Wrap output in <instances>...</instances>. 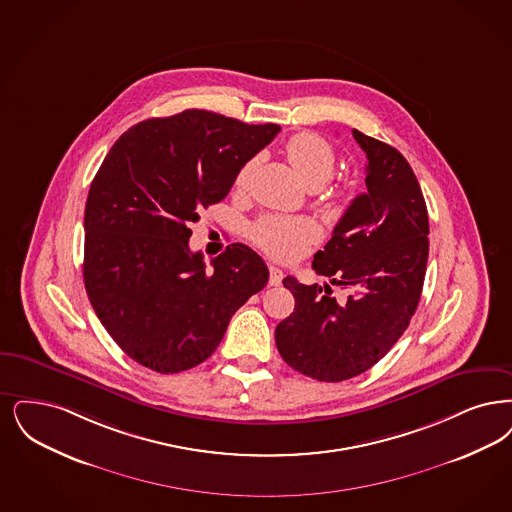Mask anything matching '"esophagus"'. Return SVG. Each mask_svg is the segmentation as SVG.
Listing matches in <instances>:
<instances>
[{"mask_svg": "<svg viewBox=\"0 0 512 512\" xmlns=\"http://www.w3.org/2000/svg\"><path fill=\"white\" fill-rule=\"evenodd\" d=\"M270 278H268V284L270 286H280L282 280H284V272L278 268V266H270Z\"/></svg>", "mask_w": 512, "mask_h": 512, "instance_id": "obj_1", "label": "esophagus"}]
</instances>
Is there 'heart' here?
I'll return each instance as SVG.
<instances>
[{"instance_id": "b5f03b06", "label": "heart", "mask_w": 512, "mask_h": 512, "mask_svg": "<svg viewBox=\"0 0 512 512\" xmlns=\"http://www.w3.org/2000/svg\"><path fill=\"white\" fill-rule=\"evenodd\" d=\"M286 154L287 160L291 162L297 175L310 188L326 183L333 175V169H335L333 148L324 137L316 133L305 131V133L293 135L287 141ZM255 164H257V158L242 165L234 181L238 188L246 186ZM318 236H320L318 226L307 219H287V217H274V215L263 217L251 228V238L255 240V244L278 259L297 257L308 244L316 242Z\"/></svg>"}]
</instances>
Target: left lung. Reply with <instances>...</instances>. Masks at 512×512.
I'll return each instance as SVG.
<instances>
[{
	"instance_id": "left-lung-1",
	"label": "left lung",
	"mask_w": 512,
	"mask_h": 512,
	"mask_svg": "<svg viewBox=\"0 0 512 512\" xmlns=\"http://www.w3.org/2000/svg\"><path fill=\"white\" fill-rule=\"evenodd\" d=\"M366 152V186L312 268L333 286L358 289L337 303L331 286H284L295 308L276 328V347L291 368L337 383L375 366L409 326L429 259V213L408 160L390 144L352 129Z\"/></svg>"
}]
</instances>
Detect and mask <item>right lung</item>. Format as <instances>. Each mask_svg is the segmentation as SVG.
<instances>
[{
    "mask_svg": "<svg viewBox=\"0 0 512 512\" xmlns=\"http://www.w3.org/2000/svg\"><path fill=\"white\" fill-rule=\"evenodd\" d=\"M280 133L207 110L150 118L106 154L85 204L83 282L101 324L144 368L179 373L207 360L230 318L268 282L244 244L204 263L190 223L219 204L238 171Z\"/></svg>",
    "mask_w": 512,
    "mask_h": 512,
    "instance_id": "right-lung-1",
    "label": "right lung"
}]
</instances>
